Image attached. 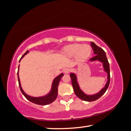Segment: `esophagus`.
I'll return each mask as SVG.
<instances>
[{"label": "esophagus", "instance_id": "1", "mask_svg": "<svg viewBox=\"0 0 131 131\" xmlns=\"http://www.w3.org/2000/svg\"><path fill=\"white\" fill-rule=\"evenodd\" d=\"M63 71L65 74H68V73L70 72V69H69V68H64L63 70Z\"/></svg>", "mask_w": 131, "mask_h": 131}]
</instances>
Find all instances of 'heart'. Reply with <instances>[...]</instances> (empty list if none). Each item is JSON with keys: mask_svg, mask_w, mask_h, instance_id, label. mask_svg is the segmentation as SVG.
Returning a JSON list of instances; mask_svg holds the SVG:
<instances>
[{"mask_svg": "<svg viewBox=\"0 0 131 131\" xmlns=\"http://www.w3.org/2000/svg\"><path fill=\"white\" fill-rule=\"evenodd\" d=\"M63 52L68 56L76 55L80 60H83L88 58L91 54V48L88 44L82 45L81 43H74L68 45L64 48Z\"/></svg>", "mask_w": 131, "mask_h": 131, "instance_id": "obj_1", "label": "heart"}]
</instances>
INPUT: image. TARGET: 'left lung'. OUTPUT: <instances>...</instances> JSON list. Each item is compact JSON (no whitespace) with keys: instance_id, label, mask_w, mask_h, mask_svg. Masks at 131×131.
Instances as JSON below:
<instances>
[{"instance_id":"left-lung-1","label":"left lung","mask_w":131,"mask_h":131,"mask_svg":"<svg viewBox=\"0 0 131 131\" xmlns=\"http://www.w3.org/2000/svg\"><path fill=\"white\" fill-rule=\"evenodd\" d=\"M91 47H92V49L94 50V53L95 54L94 56L91 59V60L94 61L96 60H98L99 61L102 62L103 64H104V70L107 74V82L104 89H102L99 93L96 94L95 95H86L81 90V89H80L79 86L77 81L76 75L74 74H72V73L70 74V77L71 78L72 85L73 87V89H74V91L75 95L81 100L89 102L94 101L97 100L98 98H100L101 97L102 95L104 94L106 92V91L107 90V88H108L110 83V79H111L109 63L108 62V60H107L105 52L101 48L98 47V46L97 45H95L93 42H91Z\"/></svg>"}]
</instances>
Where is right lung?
I'll list each match as a JSON object with an SVG mask.
<instances>
[{
  "label": "right lung",
  "mask_w": 131,
  "mask_h": 131,
  "mask_svg": "<svg viewBox=\"0 0 131 131\" xmlns=\"http://www.w3.org/2000/svg\"><path fill=\"white\" fill-rule=\"evenodd\" d=\"M28 52H29L28 50H27V51L25 52L24 54H23V56L21 57V58H20L19 60V61L20 60L24 57L25 55H26ZM18 70H19V67H18ZM17 74H18V83H19L20 90L21 91L23 95H24L25 96V97L26 98L27 100H29V101L33 102L34 104L40 105H46L51 104V103H52L56 99L57 94H58L57 88H58L59 83L61 79V77L64 75L63 74H61L54 79V81L53 82V83H52V90L48 94L41 97H30V96H29L28 95H27L26 94H25V92H24L21 86H20L19 78V75H18V71Z\"/></svg>",
  "instance_id": "right-lung-1"
}]
</instances>
